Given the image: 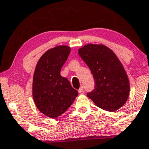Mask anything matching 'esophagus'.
Instances as JSON below:
<instances>
[{
    "instance_id": "obj_1",
    "label": "esophagus",
    "mask_w": 149,
    "mask_h": 149,
    "mask_svg": "<svg viewBox=\"0 0 149 149\" xmlns=\"http://www.w3.org/2000/svg\"><path fill=\"white\" fill-rule=\"evenodd\" d=\"M83 91H84V90H83V87H79V90H78V93H82Z\"/></svg>"
}]
</instances>
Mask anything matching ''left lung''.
I'll use <instances>...</instances> for the list:
<instances>
[{"label": "left lung", "mask_w": 149, "mask_h": 149, "mask_svg": "<svg viewBox=\"0 0 149 149\" xmlns=\"http://www.w3.org/2000/svg\"><path fill=\"white\" fill-rule=\"evenodd\" d=\"M79 54L90 68L95 80L94 90L87 96L99 108L113 112L128 100L129 81L123 67L112 50L104 45L87 44Z\"/></svg>", "instance_id": "1"}]
</instances>
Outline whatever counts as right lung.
I'll return each instance as SVG.
<instances>
[{"instance_id":"add662e5","label":"right lung","mask_w":149,"mask_h":149,"mask_svg":"<svg viewBox=\"0 0 149 149\" xmlns=\"http://www.w3.org/2000/svg\"><path fill=\"white\" fill-rule=\"evenodd\" d=\"M70 53V48L67 46L49 49L41 56L35 69L33 100L39 111L52 118L63 114L78 95L77 90L60 74Z\"/></svg>"}]
</instances>
